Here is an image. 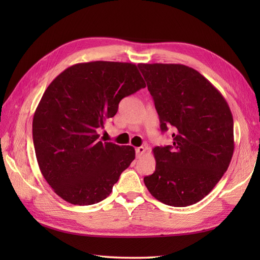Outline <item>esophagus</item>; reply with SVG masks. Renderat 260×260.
I'll return each mask as SVG.
<instances>
[{
  "label": "esophagus",
  "instance_id": "1",
  "mask_svg": "<svg viewBox=\"0 0 260 260\" xmlns=\"http://www.w3.org/2000/svg\"><path fill=\"white\" fill-rule=\"evenodd\" d=\"M146 152V148L144 146H140L136 148V157L137 158H141L143 155H144Z\"/></svg>",
  "mask_w": 260,
  "mask_h": 260
}]
</instances>
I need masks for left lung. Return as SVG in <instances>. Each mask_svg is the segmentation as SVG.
Instances as JSON below:
<instances>
[{
	"label": "left lung",
	"mask_w": 260,
	"mask_h": 260,
	"mask_svg": "<svg viewBox=\"0 0 260 260\" xmlns=\"http://www.w3.org/2000/svg\"><path fill=\"white\" fill-rule=\"evenodd\" d=\"M161 121L174 128L173 144L153 148L155 171L145 176L151 194L164 204L187 207L208 196L234 154V118L217 88L180 63H140Z\"/></svg>",
	"instance_id": "1"
}]
</instances>
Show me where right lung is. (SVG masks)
Wrapping results in <instances>:
<instances>
[{
	"mask_svg": "<svg viewBox=\"0 0 260 260\" xmlns=\"http://www.w3.org/2000/svg\"><path fill=\"white\" fill-rule=\"evenodd\" d=\"M145 87L129 62L77 63L52 80L33 116L32 136L39 168L56 194L75 206L110 194L135 150L101 141L97 131L121 99Z\"/></svg>",
	"mask_w": 260,
	"mask_h": 260,
	"instance_id": "add662e5",
	"label": "right lung"
}]
</instances>
